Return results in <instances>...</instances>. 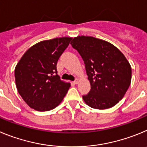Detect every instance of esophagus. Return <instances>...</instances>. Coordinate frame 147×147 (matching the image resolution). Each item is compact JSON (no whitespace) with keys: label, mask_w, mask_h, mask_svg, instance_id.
Wrapping results in <instances>:
<instances>
[{"label":"esophagus","mask_w":147,"mask_h":147,"mask_svg":"<svg viewBox=\"0 0 147 147\" xmlns=\"http://www.w3.org/2000/svg\"><path fill=\"white\" fill-rule=\"evenodd\" d=\"M78 82H79V80H78V79H76V80H75V81L73 82V83H75V84H78Z\"/></svg>","instance_id":"1"}]
</instances>
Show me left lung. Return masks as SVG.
Listing matches in <instances>:
<instances>
[{
  "instance_id": "left-lung-1",
  "label": "left lung",
  "mask_w": 147,
  "mask_h": 147,
  "mask_svg": "<svg viewBox=\"0 0 147 147\" xmlns=\"http://www.w3.org/2000/svg\"><path fill=\"white\" fill-rule=\"evenodd\" d=\"M85 64L91 90L83 99L95 109L116 105L131 82V66L124 54L110 42L93 36H78L71 42Z\"/></svg>"
}]
</instances>
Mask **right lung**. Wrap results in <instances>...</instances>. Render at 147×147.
Segmentation results:
<instances>
[{"label":"right lung","instance_id":"obj_1","mask_svg":"<svg viewBox=\"0 0 147 147\" xmlns=\"http://www.w3.org/2000/svg\"><path fill=\"white\" fill-rule=\"evenodd\" d=\"M72 38L60 37L39 42L22 55L14 69L16 86L29 107L47 111L61 102L70 83L57 75L58 60Z\"/></svg>","mask_w":147,"mask_h":147}]
</instances>
